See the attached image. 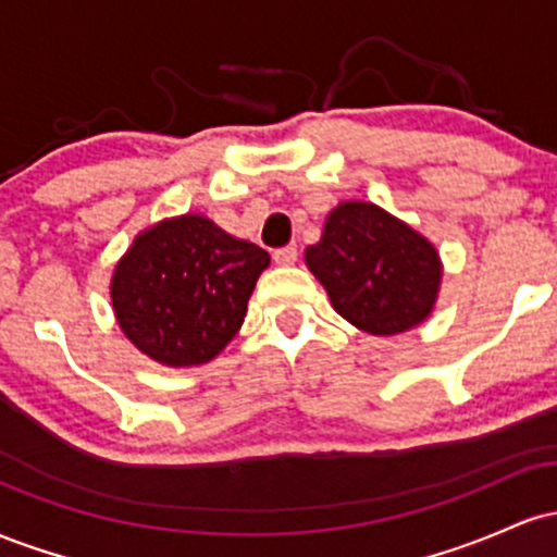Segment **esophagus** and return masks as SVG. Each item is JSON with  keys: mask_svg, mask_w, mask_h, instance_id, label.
I'll return each instance as SVG.
<instances>
[{"mask_svg": "<svg viewBox=\"0 0 557 557\" xmlns=\"http://www.w3.org/2000/svg\"><path fill=\"white\" fill-rule=\"evenodd\" d=\"M274 264L280 267H293L298 261V248L296 246H285V248H277V251L272 253Z\"/></svg>", "mask_w": 557, "mask_h": 557, "instance_id": "obj_1", "label": "esophagus"}]
</instances>
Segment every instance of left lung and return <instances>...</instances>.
Returning <instances> with one entry per match:
<instances>
[{"label":"left lung","mask_w":557,"mask_h":557,"mask_svg":"<svg viewBox=\"0 0 557 557\" xmlns=\"http://www.w3.org/2000/svg\"><path fill=\"white\" fill-rule=\"evenodd\" d=\"M306 267L332 309L369 335H398L432 314L443 261L424 235L376 203L343 201L324 220Z\"/></svg>","instance_id":"1"}]
</instances>
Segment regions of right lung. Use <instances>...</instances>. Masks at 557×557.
<instances>
[{"label": "right lung", "instance_id": "add662e5", "mask_svg": "<svg viewBox=\"0 0 557 557\" xmlns=\"http://www.w3.org/2000/svg\"><path fill=\"white\" fill-rule=\"evenodd\" d=\"M270 253L203 214L136 235L112 274V309L140 354L164 367L212 361L240 330Z\"/></svg>", "mask_w": 557, "mask_h": 557}]
</instances>
